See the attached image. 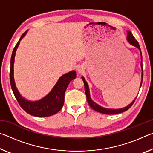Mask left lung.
Returning <instances> with one entry per match:
<instances>
[{
    "instance_id": "obj_1",
    "label": "left lung",
    "mask_w": 153,
    "mask_h": 153,
    "mask_svg": "<svg viewBox=\"0 0 153 153\" xmlns=\"http://www.w3.org/2000/svg\"><path fill=\"white\" fill-rule=\"evenodd\" d=\"M127 40H128V42L131 44V45H133L136 47L138 48L140 51V55H141V67H142V81L140 83V87L142 86V79H143V68H142V53H141V50H140V45L138 44V42L136 40V38L134 37V36L132 33H131V32L129 31H128V38H127ZM82 78L83 79V82H84V89H85V93H86V98H87V101L89 105L90 106L92 109H94V111H97V112L101 113L103 114H107V115H114V114H117V113H123L124 111H126L127 110H128L129 108H130L132 105L135 102V100L136 99V97L135 99H134L131 103H130L128 106L124 107V108H119V109H112V108H106L104 107H102L97 105V103H95L93 100L91 99L90 98V91H89V87L88 85L87 82H86V80L84 78V77H82Z\"/></svg>"
}]
</instances>
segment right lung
Segmentation results:
<instances>
[{
	"label": "right lung",
	"mask_w": 153,
	"mask_h": 153,
	"mask_svg": "<svg viewBox=\"0 0 153 153\" xmlns=\"http://www.w3.org/2000/svg\"><path fill=\"white\" fill-rule=\"evenodd\" d=\"M27 31L23 33L21 36L19 40L13 51L11 59V69H10V82L11 86L15 98L18 103L25 112L29 113L35 117H49L55 113H58L63 107L64 104L65 92L68 85L72 79L76 78V73L75 71H71L69 73L62 76L59 79L55 86L52 89L46 97L37 101H30L23 98L15 86L13 77V65L16 52L18 46L19 45L20 40L24 37Z\"/></svg>",
	"instance_id": "right-lung-1"
}]
</instances>
